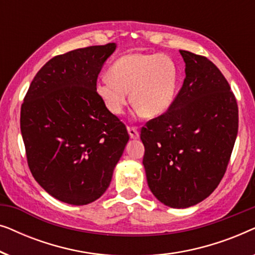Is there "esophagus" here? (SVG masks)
Here are the masks:
<instances>
[{
  "instance_id": "obj_1",
  "label": "esophagus",
  "mask_w": 255,
  "mask_h": 255,
  "mask_svg": "<svg viewBox=\"0 0 255 255\" xmlns=\"http://www.w3.org/2000/svg\"><path fill=\"white\" fill-rule=\"evenodd\" d=\"M128 134H130V138H131V139H138V137H139V132H138V130H137V128H134V127H128Z\"/></svg>"
}]
</instances>
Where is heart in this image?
<instances>
[{
	"label": "heart",
	"instance_id": "b5f03b06",
	"mask_svg": "<svg viewBox=\"0 0 255 255\" xmlns=\"http://www.w3.org/2000/svg\"><path fill=\"white\" fill-rule=\"evenodd\" d=\"M108 74L97 80L95 88L110 113L123 114L130 93L138 114L158 117L175 99L180 72L168 55L130 53L118 58Z\"/></svg>",
	"mask_w": 255,
	"mask_h": 255
}]
</instances>
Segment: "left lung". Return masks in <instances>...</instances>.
Wrapping results in <instances>:
<instances>
[{
    "mask_svg": "<svg viewBox=\"0 0 255 255\" xmlns=\"http://www.w3.org/2000/svg\"><path fill=\"white\" fill-rule=\"evenodd\" d=\"M186 78L169 109L141 128L148 187L167 207L200 203L224 176L238 133V106L208 58L180 51Z\"/></svg>",
    "mask_w": 255,
    "mask_h": 255,
    "instance_id": "8db88e82",
    "label": "left lung"
}]
</instances>
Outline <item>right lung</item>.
Masks as SVG:
<instances>
[{"instance_id":"obj_1","label":"right lung","mask_w":255,"mask_h":255,"mask_svg":"<svg viewBox=\"0 0 255 255\" xmlns=\"http://www.w3.org/2000/svg\"><path fill=\"white\" fill-rule=\"evenodd\" d=\"M116 44L57 55L39 69L20 108V132L34 180L51 196L85 205L111 182L128 134L96 93Z\"/></svg>"}]
</instances>
